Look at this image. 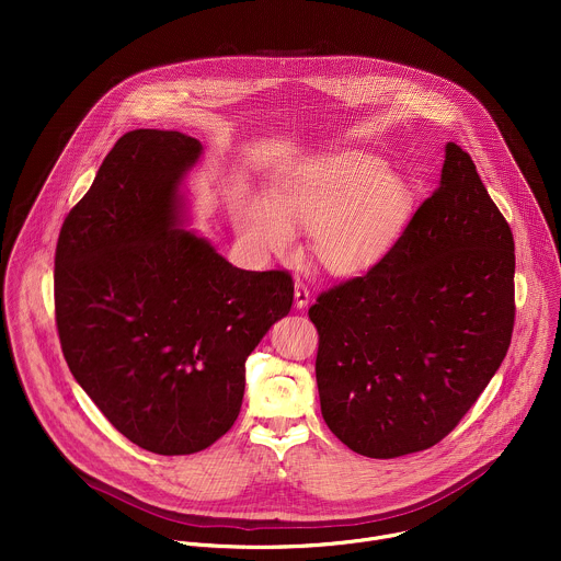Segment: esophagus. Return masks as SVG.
<instances>
[{
	"label": "esophagus",
	"mask_w": 561,
	"mask_h": 561,
	"mask_svg": "<svg viewBox=\"0 0 561 561\" xmlns=\"http://www.w3.org/2000/svg\"><path fill=\"white\" fill-rule=\"evenodd\" d=\"M310 304V290L304 286V282H295V306L301 310Z\"/></svg>",
	"instance_id": "1"
}]
</instances>
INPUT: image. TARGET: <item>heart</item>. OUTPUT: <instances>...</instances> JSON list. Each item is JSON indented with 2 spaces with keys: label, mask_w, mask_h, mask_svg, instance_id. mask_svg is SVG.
<instances>
[{
  "label": "heart",
  "mask_w": 561,
  "mask_h": 561,
  "mask_svg": "<svg viewBox=\"0 0 561 561\" xmlns=\"http://www.w3.org/2000/svg\"><path fill=\"white\" fill-rule=\"evenodd\" d=\"M411 215L409 182L362 150L301 159L273 180L266 197L239 193L230 202L232 226L253 253L290 257L297 228H308L317 264L344 279L377 268Z\"/></svg>",
  "instance_id": "obj_1"
}]
</instances>
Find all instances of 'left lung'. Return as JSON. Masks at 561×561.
Returning <instances> with one entry per match:
<instances>
[{
  "mask_svg": "<svg viewBox=\"0 0 561 561\" xmlns=\"http://www.w3.org/2000/svg\"><path fill=\"white\" fill-rule=\"evenodd\" d=\"M513 279L511 226L470 154L448 141L439 188L388 257L308 310L319 404L335 437L375 459L442 442L506 357Z\"/></svg>",
  "mask_w": 561,
  "mask_h": 561,
  "instance_id": "obj_1",
  "label": "left lung"
}]
</instances>
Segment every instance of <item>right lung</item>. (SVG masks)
<instances>
[{"label":"right lung","mask_w":561,"mask_h":561,"mask_svg":"<svg viewBox=\"0 0 561 561\" xmlns=\"http://www.w3.org/2000/svg\"><path fill=\"white\" fill-rule=\"evenodd\" d=\"M202 150L178 130L119 137L55 251L66 364L104 417L157 455L204 450L234 424L247 359L293 306L288 273L234 268L184 228Z\"/></svg>","instance_id":"add662e5"}]
</instances>
